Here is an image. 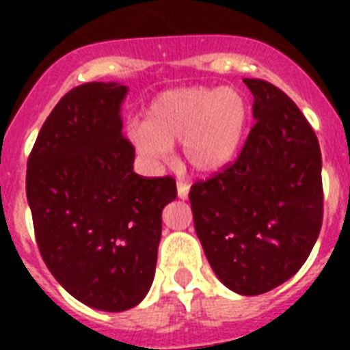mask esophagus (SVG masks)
<instances>
[{"mask_svg": "<svg viewBox=\"0 0 350 350\" xmlns=\"http://www.w3.org/2000/svg\"><path fill=\"white\" fill-rule=\"evenodd\" d=\"M189 183H185V181H178V196L181 198V200H187L189 198Z\"/></svg>", "mask_w": 350, "mask_h": 350, "instance_id": "1", "label": "esophagus"}]
</instances>
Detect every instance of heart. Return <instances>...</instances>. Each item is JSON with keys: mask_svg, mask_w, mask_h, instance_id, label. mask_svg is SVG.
I'll return each mask as SVG.
<instances>
[{"mask_svg": "<svg viewBox=\"0 0 350 350\" xmlns=\"http://www.w3.org/2000/svg\"><path fill=\"white\" fill-rule=\"evenodd\" d=\"M249 121V103L236 89L189 87L161 92L148 105L147 121L129 126L136 150L150 163L170 158L181 143L183 158L198 172H214L238 152Z\"/></svg>", "mask_w": 350, "mask_h": 350, "instance_id": "1", "label": "heart"}]
</instances>
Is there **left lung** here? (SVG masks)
<instances>
[{
  "label": "left lung",
  "mask_w": 350,
  "mask_h": 350,
  "mask_svg": "<svg viewBox=\"0 0 350 350\" xmlns=\"http://www.w3.org/2000/svg\"><path fill=\"white\" fill-rule=\"evenodd\" d=\"M254 125L241 152L191 187L194 229L224 285L256 296L282 285L309 258L323 221L320 143L276 85L245 78Z\"/></svg>",
  "instance_id": "1"
}]
</instances>
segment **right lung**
<instances>
[{
  "label": "right lung",
  "instance_id": "right-lung-1",
  "mask_svg": "<svg viewBox=\"0 0 350 350\" xmlns=\"http://www.w3.org/2000/svg\"><path fill=\"white\" fill-rule=\"evenodd\" d=\"M125 85L90 81L57 101L27 161L40 254L68 294L92 309L121 312L152 285L161 211L176 200L170 176L132 170L121 132Z\"/></svg>",
  "mask_w": 350,
  "mask_h": 350
}]
</instances>
